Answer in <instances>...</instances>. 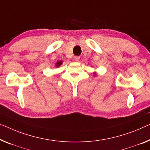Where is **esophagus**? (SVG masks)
Segmentation results:
<instances>
[{
    "instance_id": "esophagus-1",
    "label": "esophagus",
    "mask_w": 150,
    "mask_h": 150,
    "mask_svg": "<svg viewBox=\"0 0 150 150\" xmlns=\"http://www.w3.org/2000/svg\"><path fill=\"white\" fill-rule=\"evenodd\" d=\"M74 59H75V61H79V59H80V57H75Z\"/></svg>"
}]
</instances>
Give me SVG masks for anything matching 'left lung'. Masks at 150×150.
Here are the masks:
<instances>
[{
	"label": "left lung",
	"mask_w": 150,
	"mask_h": 150,
	"mask_svg": "<svg viewBox=\"0 0 150 150\" xmlns=\"http://www.w3.org/2000/svg\"><path fill=\"white\" fill-rule=\"evenodd\" d=\"M93 76H96V75H97V73H96V72H94L93 73Z\"/></svg>",
	"instance_id": "left-lung-1"
}]
</instances>
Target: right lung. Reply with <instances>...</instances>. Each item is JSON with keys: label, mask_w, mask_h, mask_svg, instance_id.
Here are the masks:
<instances>
[{"label": "right lung", "mask_w": 150, "mask_h": 150, "mask_svg": "<svg viewBox=\"0 0 150 150\" xmlns=\"http://www.w3.org/2000/svg\"><path fill=\"white\" fill-rule=\"evenodd\" d=\"M62 61H57V62H56V64H55V67H59L60 66H61V64H62Z\"/></svg>", "instance_id": "add662e5"}]
</instances>
